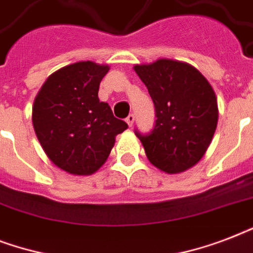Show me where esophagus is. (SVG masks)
<instances>
[{
  "mask_svg": "<svg viewBox=\"0 0 253 253\" xmlns=\"http://www.w3.org/2000/svg\"><path fill=\"white\" fill-rule=\"evenodd\" d=\"M134 119H135L134 114H128V115H127L126 122H127V125H128V126H130V127H132V125H134Z\"/></svg>",
  "mask_w": 253,
  "mask_h": 253,
  "instance_id": "1",
  "label": "esophagus"
}]
</instances>
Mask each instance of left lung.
Masks as SVG:
<instances>
[{
  "label": "left lung",
  "instance_id": "obj_1",
  "mask_svg": "<svg viewBox=\"0 0 253 253\" xmlns=\"http://www.w3.org/2000/svg\"><path fill=\"white\" fill-rule=\"evenodd\" d=\"M155 105L154 128L135 130L148 160L166 173L184 172L200 162L218 123V102L198 69L182 61L160 59L135 65Z\"/></svg>",
  "mask_w": 253,
  "mask_h": 253
}]
</instances>
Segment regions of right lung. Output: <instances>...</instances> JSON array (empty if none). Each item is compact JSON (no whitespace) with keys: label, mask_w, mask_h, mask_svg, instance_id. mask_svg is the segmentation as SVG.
I'll return each mask as SVG.
<instances>
[{"label":"right lung","mask_w":253,"mask_h":253,"mask_svg":"<svg viewBox=\"0 0 253 253\" xmlns=\"http://www.w3.org/2000/svg\"><path fill=\"white\" fill-rule=\"evenodd\" d=\"M107 65L79 61L45 80L33 106V125L49 160L65 172L87 176L106 162L127 123L98 98Z\"/></svg>","instance_id":"add662e5"}]
</instances>
